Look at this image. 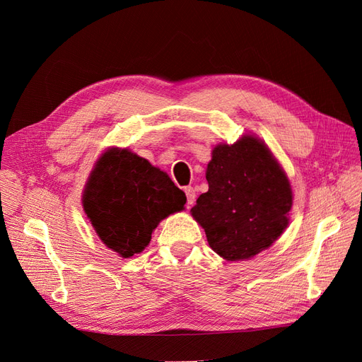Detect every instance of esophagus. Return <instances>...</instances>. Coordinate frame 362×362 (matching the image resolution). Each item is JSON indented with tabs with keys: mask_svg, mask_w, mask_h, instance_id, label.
<instances>
[{
	"mask_svg": "<svg viewBox=\"0 0 362 362\" xmlns=\"http://www.w3.org/2000/svg\"><path fill=\"white\" fill-rule=\"evenodd\" d=\"M185 196H187V206H192L194 204V199H196V192L193 187H185Z\"/></svg>",
	"mask_w": 362,
	"mask_h": 362,
	"instance_id": "34e87169",
	"label": "esophagus"
}]
</instances>
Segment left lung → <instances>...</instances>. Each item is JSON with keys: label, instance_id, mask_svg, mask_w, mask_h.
Segmentation results:
<instances>
[{"label": "left lung", "instance_id": "8db88e82", "mask_svg": "<svg viewBox=\"0 0 362 362\" xmlns=\"http://www.w3.org/2000/svg\"><path fill=\"white\" fill-rule=\"evenodd\" d=\"M202 193L190 213L208 245L226 261H245L269 249L288 226L293 190L286 170L255 134L211 152Z\"/></svg>", "mask_w": 362, "mask_h": 362}]
</instances>
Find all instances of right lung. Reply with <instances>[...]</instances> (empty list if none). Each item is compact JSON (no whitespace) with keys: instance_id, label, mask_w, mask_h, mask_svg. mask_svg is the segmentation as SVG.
Returning a JSON list of instances; mask_svg holds the SVG:
<instances>
[{"instance_id":"obj_1","label":"right lung","mask_w":362,"mask_h":362,"mask_svg":"<svg viewBox=\"0 0 362 362\" xmlns=\"http://www.w3.org/2000/svg\"><path fill=\"white\" fill-rule=\"evenodd\" d=\"M187 201L166 172L128 148H108L89 175L83 208L101 242L119 257L140 254L152 231Z\"/></svg>"}]
</instances>
